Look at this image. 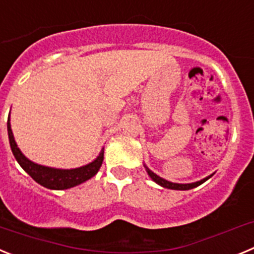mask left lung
<instances>
[{
	"label": "left lung",
	"mask_w": 254,
	"mask_h": 254,
	"mask_svg": "<svg viewBox=\"0 0 254 254\" xmlns=\"http://www.w3.org/2000/svg\"><path fill=\"white\" fill-rule=\"evenodd\" d=\"M145 168H146L147 174H149V176L151 177L152 181L156 182V183H158V185H160L161 187L169 188V190H192V188L197 187V186L202 185L203 182L207 181L208 178H211V176H210V177H207V178L202 179V181L194 182V183H188V185H179V183H172V182H169V181H165V179H163V178H160V177H159V176H156V174H155V173H152L151 170H150L149 168H147V167H145Z\"/></svg>",
	"instance_id": "left-lung-1"
}]
</instances>
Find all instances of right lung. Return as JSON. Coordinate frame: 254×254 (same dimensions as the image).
Returning a JSON list of instances; mask_svg holds the SVG:
<instances>
[{
  "label": "right lung",
  "instance_id": "add662e5",
  "mask_svg": "<svg viewBox=\"0 0 254 254\" xmlns=\"http://www.w3.org/2000/svg\"><path fill=\"white\" fill-rule=\"evenodd\" d=\"M7 132L11 150H12V154L17 160V163L20 164V167L25 170L35 182H38L40 186L49 188V190H67V188L81 185L87 179L93 178L102 167L103 159H104V150L100 151L99 156L93 163L87 164L85 167L76 168V169H55V168L38 165V164L26 159L17 147L15 138H13L12 131H11L10 118L7 121Z\"/></svg>",
  "mask_w": 254,
  "mask_h": 254
}]
</instances>
